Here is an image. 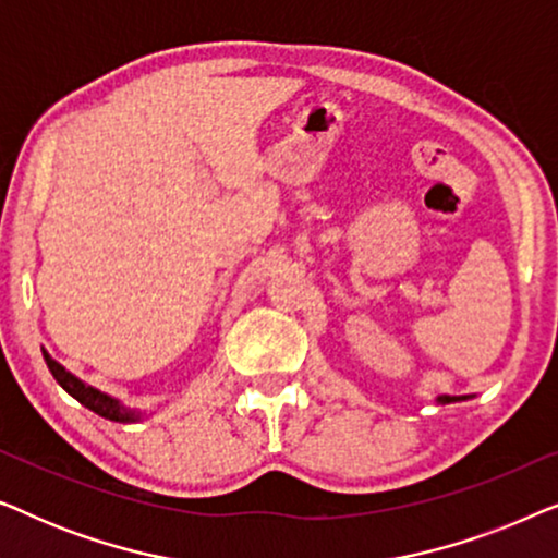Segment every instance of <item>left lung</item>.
<instances>
[{"instance_id": "obj_1", "label": "left lung", "mask_w": 558, "mask_h": 558, "mask_svg": "<svg viewBox=\"0 0 558 558\" xmlns=\"http://www.w3.org/2000/svg\"><path fill=\"white\" fill-rule=\"evenodd\" d=\"M462 399H468V396H439V403H452V401H462Z\"/></svg>"}]
</instances>
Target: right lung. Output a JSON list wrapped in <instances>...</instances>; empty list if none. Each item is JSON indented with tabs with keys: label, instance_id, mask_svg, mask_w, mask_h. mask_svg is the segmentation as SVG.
I'll list each match as a JSON object with an SVG mask.
<instances>
[{
	"label": "right lung",
	"instance_id": "1",
	"mask_svg": "<svg viewBox=\"0 0 558 558\" xmlns=\"http://www.w3.org/2000/svg\"><path fill=\"white\" fill-rule=\"evenodd\" d=\"M43 355H45V363H48V368L52 373V378H56L58 384L63 386L75 401H81L83 407L94 411V414L104 416V418H111V422H124V424L140 422V418H142V411L126 409L124 403H121L119 399H113V396L98 391V388L83 384L81 378H75L71 371H65L58 361H52V357L48 355V350H43Z\"/></svg>",
	"mask_w": 558,
	"mask_h": 558
}]
</instances>
